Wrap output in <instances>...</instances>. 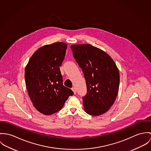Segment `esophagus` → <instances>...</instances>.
Wrapping results in <instances>:
<instances>
[{
  "label": "esophagus",
  "instance_id": "1",
  "mask_svg": "<svg viewBox=\"0 0 151 151\" xmlns=\"http://www.w3.org/2000/svg\"><path fill=\"white\" fill-rule=\"evenodd\" d=\"M72 90L73 91V93H74L75 94L76 93V88H75V87L72 88Z\"/></svg>",
  "mask_w": 151,
  "mask_h": 151
}]
</instances>
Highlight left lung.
<instances>
[{"mask_svg": "<svg viewBox=\"0 0 151 151\" xmlns=\"http://www.w3.org/2000/svg\"><path fill=\"white\" fill-rule=\"evenodd\" d=\"M70 48L86 81L85 112L93 116L106 112L114 104L119 89L120 75L115 63L106 52L90 44L72 45Z\"/></svg>", "mask_w": 151, "mask_h": 151, "instance_id": "obj_1", "label": "left lung"}]
</instances>
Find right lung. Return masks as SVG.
Listing matches in <instances>:
<instances>
[{
    "instance_id": "right-lung-1",
    "label": "right lung",
    "mask_w": 151,
    "mask_h": 151,
    "mask_svg": "<svg viewBox=\"0 0 151 151\" xmlns=\"http://www.w3.org/2000/svg\"><path fill=\"white\" fill-rule=\"evenodd\" d=\"M67 44L56 42L36 51L25 69V84L34 107L40 113L51 115L63 107L73 91L63 83L60 66Z\"/></svg>"
}]
</instances>
